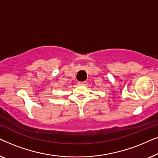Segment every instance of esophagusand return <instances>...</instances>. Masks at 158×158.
<instances>
[{"mask_svg":"<svg viewBox=\"0 0 158 158\" xmlns=\"http://www.w3.org/2000/svg\"><path fill=\"white\" fill-rule=\"evenodd\" d=\"M78 84L79 85H84L85 84V81H83V82H78Z\"/></svg>","mask_w":158,"mask_h":158,"instance_id":"obj_1","label":"esophagus"}]
</instances>
